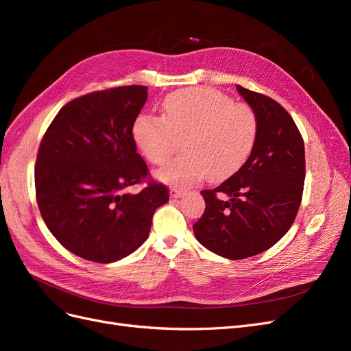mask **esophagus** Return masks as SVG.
I'll return each instance as SVG.
<instances>
[{
    "label": "esophagus",
    "mask_w": 351,
    "mask_h": 351,
    "mask_svg": "<svg viewBox=\"0 0 351 351\" xmlns=\"http://www.w3.org/2000/svg\"><path fill=\"white\" fill-rule=\"evenodd\" d=\"M169 195H171V197H182L186 195V192L183 189H178V187H171V190H169Z\"/></svg>",
    "instance_id": "34e87169"
}]
</instances>
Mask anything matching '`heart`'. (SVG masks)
<instances>
[{"mask_svg":"<svg viewBox=\"0 0 351 351\" xmlns=\"http://www.w3.org/2000/svg\"><path fill=\"white\" fill-rule=\"evenodd\" d=\"M259 119L247 104L210 88L180 89L162 104V117L143 114L133 139L147 161L164 165L180 142L184 154L159 171L162 182L186 187L208 176L224 180L247 161L258 142Z\"/></svg>","mask_w":351,"mask_h":351,"instance_id":"b5f03b06","label":"heart"}]
</instances>
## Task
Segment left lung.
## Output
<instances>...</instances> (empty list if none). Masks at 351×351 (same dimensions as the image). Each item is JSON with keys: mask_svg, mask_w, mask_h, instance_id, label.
<instances>
[{"mask_svg": "<svg viewBox=\"0 0 351 351\" xmlns=\"http://www.w3.org/2000/svg\"><path fill=\"white\" fill-rule=\"evenodd\" d=\"M237 90L259 119L258 142L236 174L202 190L205 212L193 226L206 249L231 261L272 247L290 230L304 186V143L291 115L272 98Z\"/></svg>", "mask_w": 351, "mask_h": 351, "instance_id": "8db88e82", "label": "left lung"}]
</instances>
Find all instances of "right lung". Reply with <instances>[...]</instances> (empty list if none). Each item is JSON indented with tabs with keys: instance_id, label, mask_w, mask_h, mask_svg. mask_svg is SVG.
Returning a JSON list of instances; mask_svg holds the SVG:
<instances>
[{
	"instance_id": "add662e5",
	"label": "right lung",
	"mask_w": 351,
	"mask_h": 351,
	"mask_svg": "<svg viewBox=\"0 0 351 351\" xmlns=\"http://www.w3.org/2000/svg\"><path fill=\"white\" fill-rule=\"evenodd\" d=\"M147 99L141 84L92 92L62 107L38 151L36 202L48 230L77 256L110 263L149 236L167 186L148 180L139 194L126 189L149 176L136 152L133 123Z\"/></svg>"
}]
</instances>
